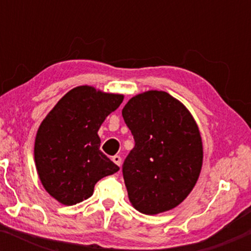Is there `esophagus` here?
Returning <instances> with one entry per match:
<instances>
[{"label":"esophagus","instance_id":"1","mask_svg":"<svg viewBox=\"0 0 251 251\" xmlns=\"http://www.w3.org/2000/svg\"><path fill=\"white\" fill-rule=\"evenodd\" d=\"M112 160H113L118 166L122 165V157H120V155H113V157H112Z\"/></svg>","mask_w":251,"mask_h":251}]
</instances>
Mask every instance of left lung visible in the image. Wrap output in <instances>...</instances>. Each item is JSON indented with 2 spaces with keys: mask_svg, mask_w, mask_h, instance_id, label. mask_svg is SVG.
Returning a JSON list of instances; mask_svg holds the SVG:
<instances>
[{
  "mask_svg": "<svg viewBox=\"0 0 251 251\" xmlns=\"http://www.w3.org/2000/svg\"><path fill=\"white\" fill-rule=\"evenodd\" d=\"M123 118L134 139L123 164L129 201L145 215L176 208L194 189L203 163L194 118L183 103L162 91L132 98L123 108Z\"/></svg>",
  "mask_w": 251,
  "mask_h": 251,
  "instance_id": "left-lung-1",
  "label": "left lung"
}]
</instances>
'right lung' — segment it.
Here are the masks:
<instances>
[{"label":"right lung","instance_id":"add662e5","mask_svg":"<svg viewBox=\"0 0 251 251\" xmlns=\"http://www.w3.org/2000/svg\"><path fill=\"white\" fill-rule=\"evenodd\" d=\"M123 100L120 94L80 86L59 100L40 125L34 148L37 174L60 203L87 200L97 181L119 170L100 151L98 129Z\"/></svg>","mask_w":251,"mask_h":251}]
</instances>
